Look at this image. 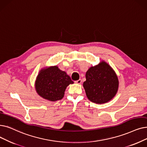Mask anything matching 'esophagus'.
Returning <instances> with one entry per match:
<instances>
[{"instance_id":"1","label":"esophagus","mask_w":147,"mask_h":147,"mask_svg":"<svg viewBox=\"0 0 147 147\" xmlns=\"http://www.w3.org/2000/svg\"><path fill=\"white\" fill-rule=\"evenodd\" d=\"M75 82L76 83V84H80L81 83H82V79H79L78 80H76Z\"/></svg>"}]
</instances>
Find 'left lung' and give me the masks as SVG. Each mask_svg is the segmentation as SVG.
<instances>
[{
	"label": "left lung",
	"mask_w": 147,
	"mask_h": 147,
	"mask_svg": "<svg viewBox=\"0 0 147 147\" xmlns=\"http://www.w3.org/2000/svg\"><path fill=\"white\" fill-rule=\"evenodd\" d=\"M83 86L89 100L102 104L115 97L118 89L119 81L112 68L106 62L101 61L98 65L88 69Z\"/></svg>",
	"instance_id": "left-lung-1"
}]
</instances>
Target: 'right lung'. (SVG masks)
<instances>
[{
    "mask_svg": "<svg viewBox=\"0 0 147 147\" xmlns=\"http://www.w3.org/2000/svg\"><path fill=\"white\" fill-rule=\"evenodd\" d=\"M74 84L69 76L57 66L42 68L37 76L35 89L44 99L55 101L61 100L67 87Z\"/></svg>",
    "mask_w": 147,
    "mask_h": 147,
    "instance_id": "obj_1",
    "label": "right lung"
}]
</instances>
